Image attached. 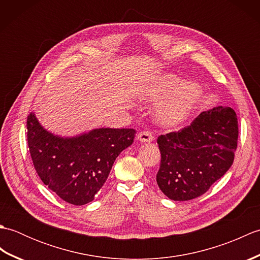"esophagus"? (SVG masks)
<instances>
[{"instance_id":"esophagus-1","label":"esophagus","mask_w":260,"mask_h":260,"mask_svg":"<svg viewBox=\"0 0 260 260\" xmlns=\"http://www.w3.org/2000/svg\"><path fill=\"white\" fill-rule=\"evenodd\" d=\"M137 140L140 142H152L154 140V136L150 131H142L137 135Z\"/></svg>"}]
</instances>
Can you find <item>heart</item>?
<instances>
[{"label": "heart", "mask_w": 260, "mask_h": 260, "mask_svg": "<svg viewBox=\"0 0 260 260\" xmlns=\"http://www.w3.org/2000/svg\"><path fill=\"white\" fill-rule=\"evenodd\" d=\"M201 88L196 82L184 84L180 77L167 75L156 81L147 97L158 101L168 97L159 105L157 117L167 126H176L184 121L201 98Z\"/></svg>", "instance_id": "obj_1"}]
</instances>
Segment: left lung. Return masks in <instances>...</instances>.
<instances>
[{"instance_id": "obj_1", "label": "left lung", "mask_w": 260, "mask_h": 260, "mask_svg": "<svg viewBox=\"0 0 260 260\" xmlns=\"http://www.w3.org/2000/svg\"><path fill=\"white\" fill-rule=\"evenodd\" d=\"M238 135L236 112L222 106L202 112L178 132L159 135V189L174 201L204 194L233 165Z\"/></svg>"}]
</instances>
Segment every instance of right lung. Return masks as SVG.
<instances>
[{"instance_id": "add662e5", "label": "right lung", "mask_w": 260, "mask_h": 260, "mask_svg": "<svg viewBox=\"0 0 260 260\" xmlns=\"http://www.w3.org/2000/svg\"><path fill=\"white\" fill-rule=\"evenodd\" d=\"M27 145L38 175L63 201L82 206L93 200L121 151L132 145L134 128H99L74 139L43 129L35 114L26 119Z\"/></svg>"}]
</instances>
